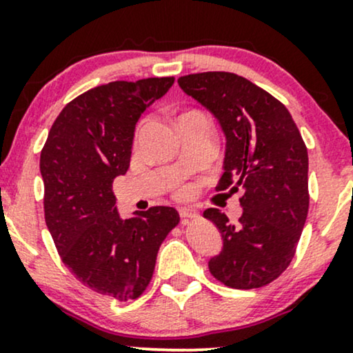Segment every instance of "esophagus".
Returning <instances> with one entry per match:
<instances>
[{
	"label": "esophagus",
	"mask_w": 353,
	"mask_h": 353,
	"mask_svg": "<svg viewBox=\"0 0 353 353\" xmlns=\"http://www.w3.org/2000/svg\"><path fill=\"white\" fill-rule=\"evenodd\" d=\"M179 214H181V217H182V222H189V221H192V219H197L199 217V212H197L196 209H192V208H182L181 210H179Z\"/></svg>",
	"instance_id": "34e87169"
}]
</instances>
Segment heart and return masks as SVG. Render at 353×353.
Here are the masks:
<instances>
[{"label": "heart", "mask_w": 353, "mask_h": 353, "mask_svg": "<svg viewBox=\"0 0 353 353\" xmlns=\"http://www.w3.org/2000/svg\"><path fill=\"white\" fill-rule=\"evenodd\" d=\"M143 129H144V125H141V128H139V131H137V136H139L141 134V132H143ZM182 196H185V194H188V190H182Z\"/></svg>", "instance_id": "heart-1"}]
</instances>
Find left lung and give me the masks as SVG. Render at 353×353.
I'll use <instances>...</instances> for the list:
<instances>
[{
  "label": "left lung",
  "instance_id": "left-lung-1",
  "mask_svg": "<svg viewBox=\"0 0 353 353\" xmlns=\"http://www.w3.org/2000/svg\"><path fill=\"white\" fill-rule=\"evenodd\" d=\"M185 94L217 117L225 134L224 174L216 190L241 192L237 224L204 210L222 234L209 261L219 282L259 289L292 262L309 212V154L297 124L279 99L234 72L209 71L177 79Z\"/></svg>",
  "mask_w": 353,
  "mask_h": 353
}]
</instances>
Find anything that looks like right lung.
I'll list each match as a JSON object with an SVG mask.
<instances>
[{
  "label": "right lung",
  "instance_id": "obj_1",
  "mask_svg": "<svg viewBox=\"0 0 353 353\" xmlns=\"http://www.w3.org/2000/svg\"><path fill=\"white\" fill-rule=\"evenodd\" d=\"M174 78L114 81L83 92L52 123L41 151L44 219L61 261L94 292L125 302L152 279L157 250L179 224L168 205L123 219L112 182L128 172L136 123Z\"/></svg>",
  "mask_w": 353,
  "mask_h": 353
}]
</instances>
